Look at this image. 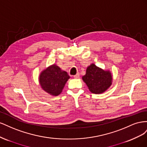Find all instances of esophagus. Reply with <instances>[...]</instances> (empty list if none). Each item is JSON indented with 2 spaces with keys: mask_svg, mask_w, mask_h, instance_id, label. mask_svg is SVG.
I'll use <instances>...</instances> for the list:
<instances>
[{
  "mask_svg": "<svg viewBox=\"0 0 147 147\" xmlns=\"http://www.w3.org/2000/svg\"><path fill=\"white\" fill-rule=\"evenodd\" d=\"M74 77L75 78H78L80 77V74H79V73H77L76 75H74Z\"/></svg>",
  "mask_w": 147,
  "mask_h": 147,
  "instance_id": "esophagus-1",
  "label": "esophagus"
}]
</instances>
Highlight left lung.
<instances>
[{
    "instance_id": "obj_1",
    "label": "left lung",
    "mask_w": 147,
    "mask_h": 147,
    "mask_svg": "<svg viewBox=\"0 0 147 147\" xmlns=\"http://www.w3.org/2000/svg\"><path fill=\"white\" fill-rule=\"evenodd\" d=\"M82 80L92 93L99 94L111 86L113 77L109 70H104L91 64L88 66L86 74L82 77Z\"/></svg>"
}]
</instances>
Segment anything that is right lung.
<instances>
[{"label": "right lung", "mask_w": 147, "mask_h": 147, "mask_svg": "<svg viewBox=\"0 0 147 147\" xmlns=\"http://www.w3.org/2000/svg\"><path fill=\"white\" fill-rule=\"evenodd\" d=\"M70 78L67 72L53 64L43 70L38 77V82L43 91L54 96L59 95L66 82Z\"/></svg>", "instance_id": "1"}]
</instances>
